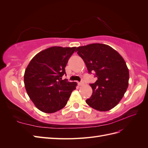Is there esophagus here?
<instances>
[{"label":"esophagus","mask_w":148,"mask_h":148,"mask_svg":"<svg viewBox=\"0 0 148 148\" xmlns=\"http://www.w3.org/2000/svg\"><path fill=\"white\" fill-rule=\"evenodd\" d=\"M78 84L79 85V86H82V85H83V84H84L83 80H82V81L80 82H78Z\"/></svg>","instance_id":"esophagus-1"}]
</instances>
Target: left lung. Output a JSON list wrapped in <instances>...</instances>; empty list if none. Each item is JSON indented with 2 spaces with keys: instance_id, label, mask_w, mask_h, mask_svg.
<instances>
[{
  "instance_id": "left-lung-1",
  "label": "left lung",
  "mask_w": 148,
  "mask_h": 148,
  "mask_svg": "<svg viewBox=\"0 0 148 148\" xmlns=\"http://www.w3.org/2000/svg\"><path fill=\"white\" fill-rule=\"evenodd\" d=\"M88 73L94 72L97 78L89 85L92 94L86 100L92 108L107 111L117 106L128 86L129 71L126 63L119 53L106 44L95 43L77 48Z\"/></svg>"
}]
</instances>
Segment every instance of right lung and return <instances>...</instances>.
Here are the masks:
<instances>
[{
	"label": "right lung",
	"mask_w": 148,
	"mask_h": 148,
	"mask_svg": "<svg viewBox=\"0 0 148 148\" xmlns=\"http://www.w3.org/2000/svg\"><path fill=\"white\" fill-rule=\"evenodd\" d=\"M76 47H52L39 52L25 70L26 92L34 104L45 113H53L65 106L77 83L62 79L65 67Z\"/></svg>",
	"instance_id": "1"
}]
</instances>
